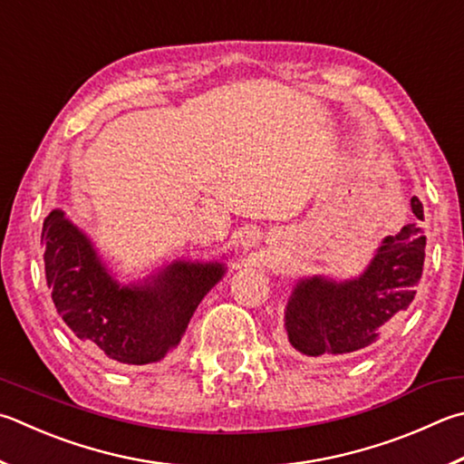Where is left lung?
Here are the masks:
<instances>
[{"mask_svg":"<svg viewBox=\"0 0 464 464\" xmlns=\"http://www.w3.org/2000/svg\"><path fill=\"white\" fill-rule=\"evenodd\" d=\"M411 210L424 221V207L411 197ZM426 235L410 223L387 235L375 257L355 280L323 276L296 284L285 306V333L308 357H351L373 344L392 318L406 313L422 277Z\"/></svg>","mask_w":464,"mask_h":464,"instance_id":"8db88e82","label":"left lung"}]
</instances>
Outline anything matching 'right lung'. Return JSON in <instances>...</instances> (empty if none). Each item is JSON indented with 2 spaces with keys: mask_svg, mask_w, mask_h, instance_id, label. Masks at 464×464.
<instances>
[{
  "mask_svg": "<svg viewBox=\"0 0 464 464\" xmlns=\"http://www.w3.org/2000/svg\"><path fill=\"white\" fill-rule=\"evenodd\" d=\"M42 246L48 288L66 326L131 369L162 361L180 343L200 300L225 274L217 261H174L144 282L121 285L58 208L44 218Z\"/></svg>",
  "mask_w": 464,
  "mask_h": 464,
  "instance_id": "right-lung-1",
  "label": "right lung"
}]
</instances>
